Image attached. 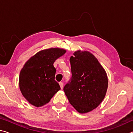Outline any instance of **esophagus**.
I'll list each match as a JSON object with an SVG mask.
<instances>
[{
  "instance_id": "1",
  "label": "esophagus",
  "mask_w": 133,
  "mask_h": 133,
  "mask_svg": "<svg viewBox=\"0 0 133 133\" xmlns=\"http://www.w3.org/2000/svg\"><path fill=\"white\" fill-rule=\"evenodd\" d=\"M59 85L60 86V88L63 89V82H59Z\"/></svg>"
}]
</instances>
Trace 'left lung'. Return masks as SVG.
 <instances>
[{
    "mask_svg": "<svg viewBox=\"0 0 133 133\" xmlns=\"http://www.w3.org/2000/svg\"><path fill=\"white\" fill-rule=\"evenodd\" d=\"M70 58L71 77L64 91L71 105L80 112L86 113L102 102L108 87L105 70L93 54L77 50Z\"/></svg>",
    "mask_w": 133,
    "mask_h": 133,
    "instance_id": "left-lung-1",
    "label": "left lung"
}]
</instances>
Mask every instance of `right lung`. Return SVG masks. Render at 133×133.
<instances>
[{
	"label": "right lung",
	"mask_w": 133,
	"mask_h": 133,
	"mask_svg": "<svg viewBox=\"0 0 133 133\" xmlns=\"http://www.w3.org/2000/svg\"><path fill=\"white\" fill-rule=\"evenodd\" d=\"M66 51L59 48L43 50L24 64L20 73L19 87L22 95L31 104L43 106L60 90L55 80L56 70L53 63Z\"/></svg>",
	"instance_id": "obj_1"
}]
</instances>
